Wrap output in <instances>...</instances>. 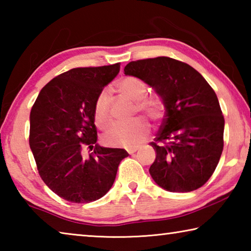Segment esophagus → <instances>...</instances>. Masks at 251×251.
Returning a JSON list of instances; mask_svg holds the SVG:
<instances>
[{
	"instance_id": "1",
	"label": "esophagus",
	"mask_w": 251,
	"mask_h": 251,
	"mask_svg": "<svg viewBox=\"0 0 251 251\" xmlns=\"http://www.w3.org/2000/svg\"><path fill=\"white\" fill-rule=\"evenodd\" d=\"M137 151H138V147H131V148H128V150H127L128 154H130V155H133L134 152H136Z\"/></svg>"
}]
</instances>
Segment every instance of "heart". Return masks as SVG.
I'll use <instances>...</instances> for the list:
<instances>
[{
	"label": "heart",
	"instance_id": "heart-1",
	"mask_svg": "<svg viewBox=\"0 0 251 251\" xmlns=\"http://www.w3.org/2000/svg\"><path fill=\"white\" fill-rule=\"evenodd\" d=\"M117 90L127 99L136 101V108L151 120L159 121L163 117V101L157 96H145L147 86L142 79L127 76L117 83ZM94 121L100 129H106L113 122L109 110V96L106 91L101 92L95 100ZM148 134V123L144 118H137L128 123L115 124L104 135L103 141L106 145L112 147H131L145 139Z\"/></svg>",
	"mask_w": 251,
	"mask_h": 251
}]
</instances>
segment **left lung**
Listing matches in <instances>:
<instances>
[{
  "label": "left lung",
  "instance_id": "obj_1",
  "mask_svg": "<svg viewBox=\"0 0 251 251\" xmlns=\"http://www.w3.org/2000/svg\"><path fill=\"white\" fill-rule=\"evenodd\" d=\"M125 75L150 85L165 106V118L154 142L150 168L161 188L188 193L214 174L224 148L225 120L215 91L201 73L171 57L128 63Z\"/></svg>",
  "mask_w": 251,
  "mask_h": 251
}]
</instances>
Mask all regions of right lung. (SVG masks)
<instances>
[{"instance_id":"1","label":"right lung","mask_w":251,"mask_h":251,"mask_svg":"<svg viewBox=\"0 0 251 251\" xmlns=\"http://www.w3.org/2000/svg\"><path fill=\"white\" fill-rule=\"evenodd\" d=\"M121 63L76 67L42 88L29 115V147L37 171L49 188L63 199L86 203L104 196L113 186L123 148L97 144L94 105L103 88L116 77ZM87 146L92 152L81 156Z\"/></svg>"}]
</instances>
